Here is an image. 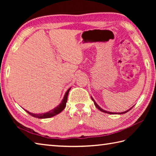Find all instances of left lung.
Listing matches in <instances>:
<instances>
[{
  "label": "left lung",
  "instance_id": "obj_1",
  "mask_svg": "<svg viewBox=\"0 0 156 156\" xmlns=\"http://www.w3.org/2000/svg\"><path fill=\"white\" fill-rule=\"evenodd\" d=\"M91 98H92V100L93 101V102H94V105H95V107H97V108L98 109V110H100L101 111L103 112H105V113H108V114H112V115H114V114H115V115H116V114H117V115H121V114L122 115V114H125V113H126V112H127L128 111H130L131 109L132 108H133V107H132L131 108H130L129 109H128V110H127L126 111H124V112H109V111H105V110H104V109H102V108H101V107H99V106L97 105V102H95V101L94 100V98H92V97H91Z\"/></svg>",
  "mask_w": 156,
  "mask_h": 156
}]
</instances>
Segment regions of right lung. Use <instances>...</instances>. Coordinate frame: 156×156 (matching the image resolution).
Listing matches in <instances>:
<instances>
[{
    "label": "right lung",
    "instance_id": "obj_1",
    "mask_svg": "<svg viewBox=\"0 0 156 156\" xmlns=\"http://www.w3.org/2000/svg\"><path fill=\"white\" fill-rule=\"evenodd\" d=\"M71 88H69L68 90L66 91V92L64 94V97L63 98L62 102H60V104L58 105L57 107L55 108H54V109H52V110L49 111L47 112H44V113H38V114H36V113H32V112H29L27 110H24L28 112V113L31 115L32 117H35V118H38V119H48V118H50L54 117V116H55L58 115L59 112H61L65 108L66 106V102H67V99H68V95L69 93V91L70 90Z\"/></svg>",
    "mask_w": 156,
    "mask_h": 156
}]
</instances>
